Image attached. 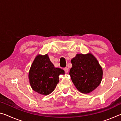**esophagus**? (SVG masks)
I'll list each match as a JSON object with an SVG mask.
<instances>
[{
	"label": "esophagus",
	"mask_w": 121,
	"mask_h": 121,
	"mask_svg": "<svg viewBox=\"0 0 121 121\" xmlns=\"http://www.w3.org/2000/svg\"><path fill=\"white\" fill-rule=\"evenodd\" d=\"M63 69H64V70H65V73H68V68H67V67H66V68H65Z\"/></svg>",
	"instance_id": "1"
}]
</instances>
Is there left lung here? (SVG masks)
<instances>
[{
  "instance_id": "left-lung-1",
  "label": "left lung",
  "mask_w": 121,
  "mask_h": 121,
  "mask_svg": "<svg viewBox=\"0 0 121 121\" xmlns=\"http://www.w3.org/2000/svg\"><path fill=\"white\" fill-rule=\"evenodd\" d=\"M69 75L73 84L81 93L87 94L95 90L101 83L103 71L91 53L77 54L71 59Z\"/></svg>"
}]
</instances>
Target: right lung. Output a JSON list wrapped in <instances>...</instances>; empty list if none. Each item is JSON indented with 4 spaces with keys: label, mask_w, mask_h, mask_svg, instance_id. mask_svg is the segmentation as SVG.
<instances>
[{
    "label": "right lung",
    "mask_w": 121,
    "mask_h": 121,
    "mask_svg": "<svg viewBox=\"0 0 121 121\" xmlns=\"http://www.w3.org/2000/svg\"><path fill=\"white\" fill-rule=\"evenodd\" d=\"M65 73L62 69L54 66L48 54H38L32 63L29 73V79L34 91L46 95L56 89L59 82V75Z\"/></svg>",
    "instance_id": "1"
}]
</instances>
